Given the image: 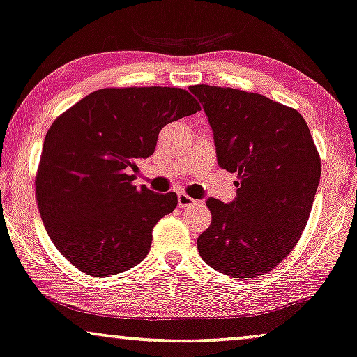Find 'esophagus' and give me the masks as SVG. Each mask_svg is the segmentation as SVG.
Returning a JSON list of instances; mask_svg holds the SVG:
<instances>
[{
	"label": "esophagus",
	"instance_id": "34e87169",
	"mask_svg": "<svg viewBox=\"0 0 357 357\" xmlns=\"http://www.w3.org/2000/svg\"><path fill=\"white\" fill-rule=\"evenodd\" d=\"M194 202H196V201H194L192 197H189L188 194H184V192H179L178 194V204H179V207H183V209H184V207L192 206Z\"/></svg>",
	"mask_w": 357,
	"mask_h": 357
}]
</instances>
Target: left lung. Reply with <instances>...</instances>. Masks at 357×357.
Segmentation results:
<instances>
[{"label":"left lung","mask_w":357,"mask_h":357,"mask_svg":"<svg viewBox=\"0 0 357 357\" xmlns=\"http://www.w3.org/2000/svg\"><path fill=\"white\" fill-rule=\"evenodd\" d=\"M189 90L209 120L219 166L238 178L232 202L206 201L212 222L197 250L220 273L259 277L300 241L321 176L318 150L295 108L237 89Z\"/></svg>","instance_id":"left-lung-1"}]
</instances>
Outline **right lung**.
Instances as JSON below:
<instances>
[{
	"label": "right lung",
	"mask_w": 357,
	"mask_h": 357,
	"mask_svg": "<svg viewBox=\"0 0 357 357\" xmlns=\"http://www.w3.org/2000/svg\"><path fill=\"white\" fill-rule=\"evenodd\" d=\"M197 110L183 89H100L51 125L36 199L52 243L75 268L107 277L148 255L153 227L178 196L133 186L137 160L155 153L165 125Z\"/></svg>",
	"instance_id": "add662e5"
}]
</instances>
